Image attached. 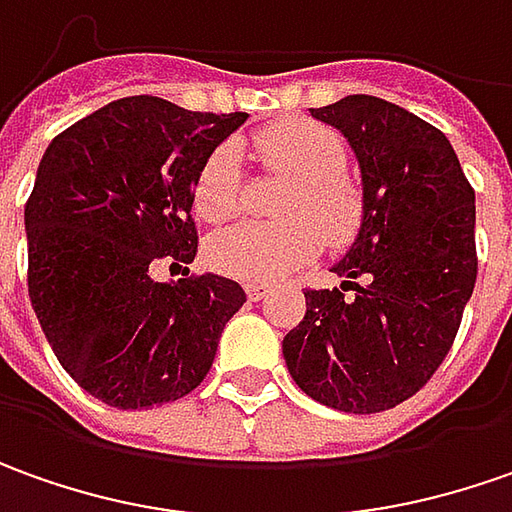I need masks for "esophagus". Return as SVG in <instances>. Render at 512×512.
Wrapping results in <instances>:
<instances>
[{
    "label": "esophagus",
    "instance_id": "1",
    "mask_svg": "<svg viewBox=\"0 0 512 512\" xmlns=\"http://www.w3.org/2000/svg\"><path fill=\"white\" fill-rule=\"evenodd\" d=\"M246 294H249V300H263L266 294H269V286L266 283H246Z\"/></svg>",
    "mask_w": 512,
    "mask_h": 512
}]
</instances>
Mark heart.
Returning <instances> with one entry per match:
<instances>
[{"label": "heart", "instance_id": "1", "mask_svg": "<svg viewBox=\"0 0 512 512\" xmlns=\"http://www.w3.org/2000/svg\"><path fill=\"white\" fill-rule=\"evenodd\" d=\"M263 167L291 178L280 201L283 221L238 223L209 243V260L221 274L246 283H274L328 246L357 238L365 221L360 184L345 172L348 152L340 135L317 121H283L257 133ZM195 212L203 221H229L240 206L238 152L218 147L195 178Z\"/></svg>", "mask_w": 512, "mask_h": 512}]
</instances>
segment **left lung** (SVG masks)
Masks as SVG:
<instances>
[{"mask_svg": "<svg viewBox=\"0 0 512 512\" xmlns=\"http://www.w3.org/2000/svg\"><path fill=\"white\" fill-rule=\"evenodd\" d=\"M311 115L357 155L365 221L331 269L343 286L303 291L283 357L311 399L379 414L425 388L456 340L479 269L476 192L445 133L385 98L345 96Z\"/></svg>", "mask_w": 512, "mask_h": 512, "instance_id": "left-lung-1", "label": "left lung"}]
</instances>
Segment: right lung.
Wrapping results in <instances>:
<instances>
[{"label": "right lung", "instance_id": "right-lung-1", "mask_svg": "<svg viewBox=\"0 0 512 512\" xmlns=\"http://www.w3.org/2000/svg\"><path fill=\"white\" fill-rule=\"evenodd\" d=\"M246 113H189L164 98L110 101L59 133L25 203L27 294L56 360L87 394L138 411L195 391L246 303L218 274L152 280L198 252L192 192Z\"/></svg>", "mask_w": 512, "mask_h": 512}]
</instances>
